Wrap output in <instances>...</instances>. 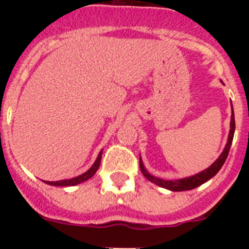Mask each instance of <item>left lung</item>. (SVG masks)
<instances>
[{"instance_id":"1","label":"left lung","mask_w":249,"mask_h":249,"mask_svg":"<svg viewBox=\"0 0 249 249\" xmlns=\"http://www.w3.org/2000/svg\"><path fill=\"white\" fill-rule=\"evenodd\" d=\"M234 129H236V122H234V113H233V107H232V116H231V129H230V135H228V141L227 144L224 147L223 152H222V155L217 158L214 163L212 166H210L207 169L202 171V172L197 173L195 176H191V177H186V178H181V179H175V181H164V179H160V178L155 177V176L149 175L147 172V169L144 168L143 162L141 160L140 157V168L141 172L143 173L144 177L151 181L152 183L157 184L160 187H163V188H167L169 191H175V192H181V191H190L196 188V187L201 186L203 184L204 182H207L208 179H211L212 177H214L217 175L219 169L222 168L223 163L227 160L228 152H230L231 144H232L233 141V136H234Z\"/></svg>"}]
</instances>
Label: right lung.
<instances>
[{
    "mask_svg": "<svg viewBox=\"0 0 249 249\" xmlns=\"http://www.w3.org/2000/svg\"><path fill=\"white\" fill-rule=\"evenodd\" d=\"M101 157H102V151H101L100 153H98L97 160H94L93 166H92L91 168H89V171H87V172L83 173V175L77 176V177L71 178V179H62V181H56V182L46 181V183L51 184V186H62V187L76 186V184L82 183V182L87 181V179H89V178H91V177H93L94 173L97 172V169H98V167H100V163H101Z\"/></svg>",
    "mask_w": 249,
    "mask_h": 249,
    "instance_id": "obj_1",
    "label": "right lung"
}]
</instances>
